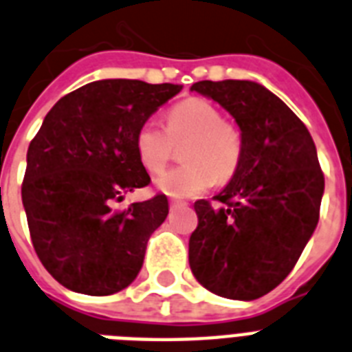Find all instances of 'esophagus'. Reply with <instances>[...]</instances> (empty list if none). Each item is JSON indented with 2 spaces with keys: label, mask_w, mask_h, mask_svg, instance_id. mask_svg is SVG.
I'll use <instances>...</instances> for the list:
<instances>
[{
  "label": "esophagus",
  "mask_w": 352,
  "mask_h": 352,
  "mask_svg": "<svg viewBox=\"0 0 352 352\" xmlns=\"http://www.w3.org/2000/svg\"><path fill=\"white\" fill-rule=\"evenodd\" d=\"M186 202L182 201H170V208L171 210H177V208H184Z\"/></svg>",
  "instance_id": "esophagus-1"
}]
</instances>
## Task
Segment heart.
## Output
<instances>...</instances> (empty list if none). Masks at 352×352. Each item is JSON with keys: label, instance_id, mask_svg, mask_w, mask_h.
Listing matches in <instances>:
<instances>
[{"label": "heart", "instance_id": "obj_1", "mask_svg": "<svg viewBox=\"0 0 352 352\" xmlns=\"http://www.w3.org/2000/svg\"><path fill=\"white\" fill-rule=\"evenodd\" d=\"M186 142L184 166L171 168L155 179L157 190L173 199H191L219 181L235 175L242 159V135L222 119L221 110L201 97H190L166 113V130L146 121L135 135L139 161L150 173H159L173 153V144Z\"/></svg>", "mask_w": 352, "mask_h": 352}]
</instances>
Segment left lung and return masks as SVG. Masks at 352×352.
Wrapping results in <instances>:
<instances>
[{
	"label": "left lung",
	"instance_id": "obj_1",
	"mask_svg": "<svg viewBox=\"0 0 352 352\" xmlns=\"http://www.w3.org/2000/svg\"><path fill=\"white\" fill-rule=\"evenodd\" d=\"M191 90L230 111L242 135L239 170L215 197L221 206L195 202L191 273L224 298H260L289 275L318 224L324 173L315 142L258 82L199 81Z\"/></svg>",
	"mask_w": 352,
	"mask_h": 352
}]
</instances>
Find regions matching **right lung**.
<instances>
[{
    "label": "right lung",
    "instance_id": "right-lung-1",
    "mask_svg": "<svg viewBox=\"0 0 352 352\" xmlns=\"http://www.w3.org/2000/svg\"><path fill=\"white\" fill-rule=\"evenodd\" d=\"M179 85L102 79L67 94L27 151L21 199L34 250L67 289L113 295L135 280L148 239L168 215L166 195L116 210L150 184L137 130L181 92Z\"/></svg>",
    "mask_w": 352,
    "mask_h": 352
}]
</instances>
